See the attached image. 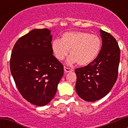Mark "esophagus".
I'll return each instance as SVG.
<instances>
[{"label": "esophagus", "instance_id": "34e87169", "mask_svg": "<svg viewBox=\"0 0 128 128\" xmlns=\"http://www.w3.org/2000/svg\"><path fill=\"white\" fill-rule=\"evenodd\" d=\"M64 71H65V72L67 73V72H72V71H73V69H72V68H67V67H66V66H65V67H64Z\"/></svg>", "mask_w": 128, "mask_h": 128}]
</instances>
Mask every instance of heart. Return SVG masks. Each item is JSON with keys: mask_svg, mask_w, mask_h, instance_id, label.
I'll return each instance as SVG.
<instances>
[{"mask_svg": "<svg viewBox=\"0 0 128 128\" xmlns=\"http://www.w3.org/2000/svg\"><path fill=\"white\" fill-rule=\"evenodd\" d=\"M102 42L98 35L90 34L83 31H72L63 33L61 40H54L52 49L58 60H63L68 54L70 57L68 63L77 62L78 65L85 66L98 57Z\"/></svg>", "mask_w": 128, "mask_h": 128, "instance_id": "heart-1", "label": "heart"}]
</instances>
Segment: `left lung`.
<instances>
[{
  "label": "left lung",
  "instance_id": "left-lung-1",
  "mask_svg": "<svg viewBox=\"0 0 128 128\" xmlns=\"http://www.w3.org/2000/svg\"><path fill=\"white\" fill-rule=\"evenodd\" d=\"M102 47L98 57L84 67L75 70L76 90L81 99L94 102L109 93L117 81L120 48L112 35L100 30Z\"/></svg>",
  "mask_w": 128,
  "mask_h": 128
}]
</instances>
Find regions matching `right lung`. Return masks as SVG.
Listing matches in <instances>:
<instances>
[{"mask_svg":"<svg viewBox=\"0 0 128 128\" xmlns=\"http://www.w3.org/2000/svg\"><path fill=\"white\" fill-rule=\"evenodd\" d=\"M50 30L35 29L19 38L10 59V70L20 94L36 106L47 104L57 91L63 66L53 56Z\"/></svg>","mask_w":128,"mask_h":128,"instance_id":"1","label":"right lung"}]
</instances>
